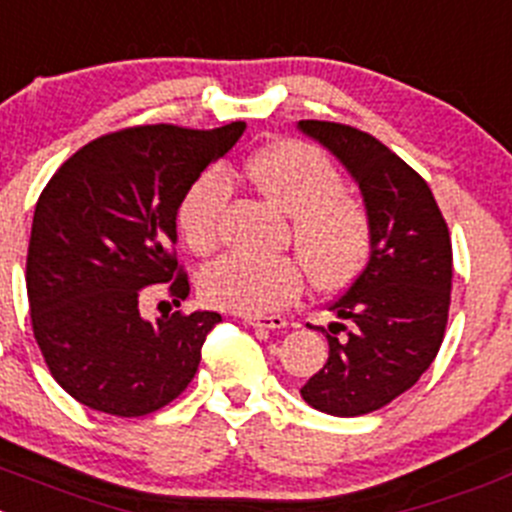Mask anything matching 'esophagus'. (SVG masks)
Instances as JSON below:
<instances>
[{
  "instance_id": "esophagus-1",
  "label": "esophagus",
  "mask_w": 512,
  "mask_h": 512,
  "mask_svg": "<svg viewBox=\"0 0 512 512\" xmlns=\"http://www.w3.org/2000/svg\"><path fill=\"white\" fill-rule=\"evenodd\" d=\"M242 321L252 328H267V331H278L288 326L283 315H242Z\"/></svg>"
}]
</instances>
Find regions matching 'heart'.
<instances>
[{
	"label": "heart",
	"mask_w": 512,
	"mask_h": 512,
	"mask_svg": "<svg viewBox=\"0 0 512 512\" xmlns=\"http://www.w3.org/2000/svg\"><path fill=\"white\" fill-rule=\"evenodd\" d=\"M245 174L260 197L290 217L293 245L315 285L338 288L356 275L369 255L371 219L364 202L343 191L341 174L321 148L293 138L267 143L250 156ZM229 194L219 171H204L184 191L176 222L197 255L217 250ZM199 285L209 305L262 315L303 293V267L290 257L227 255L202 272Z\"/></svg>",
	"instance_id": "heart-1"
}]
</instances>
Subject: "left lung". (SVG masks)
<instances>
[{
  "mask_svg": "<svg viewBox=\"0 0 512 512\" xmlns=\"http://www.w3.org/2000/svg\"><path fill=\"white\" fill-rule=\"evenodd\" d=\"M348 169L371 219L369 262L328 305V361L300 396L318 412L361 417L412 389L442 346L452 290L450 229L427 181L379 138L300 121Z\"/></svg>",
  "mask_w": 512,
  "mask_h": 512,
  "instance_id": "obj_1",
  "label": "left lung"
}]
</instances>
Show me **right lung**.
Listing matches in <instances>:
<instances>
[{
  "label": "right lung",
  "mask_w": 512,
  "mask_h": 512,
  "mask_svg": "<svg viewBox=\"0 0 512 512\" xmlns=\"http://www.w3.org/2000/svg\"><path fill=\"white\" fill-rule=\"evenodd\" d=\"M133 126L75 151L42 189L27 250L35 341L57 384L95 412L143 417L194 379L212 310L146 321L138 300L189 295L176 262V212L189 184L245 133Z\"/></svg>",
  "instance_id": "1"
}]
</instances>
